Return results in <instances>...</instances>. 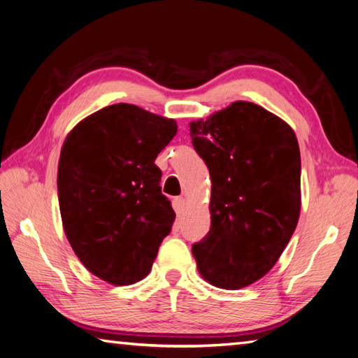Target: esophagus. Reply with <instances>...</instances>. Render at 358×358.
Here are the masks:
<instances>
[{"label": "esophagus", "instance_id": "esophagus-1", "mask_svg": "<svg viewBox=\"0 0 358 358\" xmlns=\"http://www.w3.org/2000/svg\"><path fill=\"white\" fill-rule=\"evenodd\" d=\"M186 204H187V199L185 196H180V198L176 199V206H177V209H180V210L185 209Z\"/></svg>", "mask_w": 358, "mask_h": 358}]
</instances>
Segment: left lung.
<instances>
[{
    "label": "left lung",
    "instance_id": "1",
    "mask_svg": "<svg viewBox=\"0 0 358 358\" xmlns=\"http://www.w3.org/2000/svg\"><path fill=\"white\" fill-rule=\"evenodd\" d=\"M189 127L212 178L210 230L192 245L198 271L218 288L248 287L274 267L297 226L296 134L278 115L244 101Z\"/></svg>",
    "mask_w": 358,
    "mask_h": 358
}]
</instances>
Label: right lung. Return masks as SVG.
I'll return each mask as SVG.
<instances>
[{
  "mask_svg": "<svg viewBox=\"0 0 358 358\" xmlns=\"http://www.w3.org/2000/svg\"><path fill=\"white\" fill-rule=\"evenodd\" d=\"M177 122L131 103L105 106L66 136L57 196L71 248L94 276L113 285L146 278L176 220L162 194L157 155Z\"/></svg>",
  "mask_w": 358,
  "mask_h": 358,
  "instance_id": "obj_1",
  "label": "right lung"
}]
</instances>
